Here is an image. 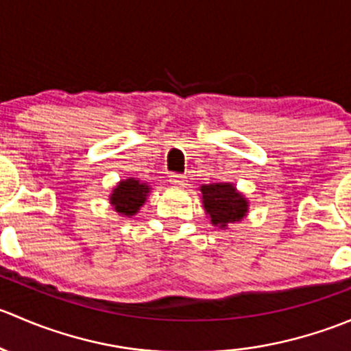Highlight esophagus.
<instances>
[{
	"mask_svg": "<svg viewBox=\"0 0 351 351\" xmlns=\"http://www.w3.org/2000/svg\"><path fill=\"white\" fill-rule=\"evenodd\" d=\"M169 182H171L173 185L183 186V185H185L186 178L183 175H180V173H171V175H169Z\"/></svg>",
	"mask_w": 351,
	"mask_h": 351,
	"instance_id": "34e87169",
	"label": "esophagus"
}]
</instances>
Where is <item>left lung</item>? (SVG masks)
I'll return each mask as SVG.
<instances>
[{"label":"left lung","instance_id":"8db88e82","mask_svg":"<svg viewBox=\"0 0 351 351\" xmlns=\"http://www.w3.org/2000/svg\"><path fill=\"white\" fill-rule=\"evenodd\" d=\"M204 207L214 226L226 228L229 222L241 221L247 210V202L231 183L200 186Z\"/></svg>","mask_w":351,"mask_h":351}]
</instances>
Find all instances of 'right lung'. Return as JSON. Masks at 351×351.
I'll return each mask as SVG.
<instances>
[{"label": "right lung", "instance_id": "add662e5", "mask_svg": "<svg viewBox=\"0 0 351 351\" xmlns=\"http://www.w3.org/2000/svg\"><path fill=\"white\" fill-rule=\"evenodd\" d=\"M147 192H149V186L146 183H139V180L129 178L117 185L110 200L115 205V210L119 214L132 215L146 202Z\"/></svg>", "mask_w": 351, "mask_h": 351}]
</instances>
